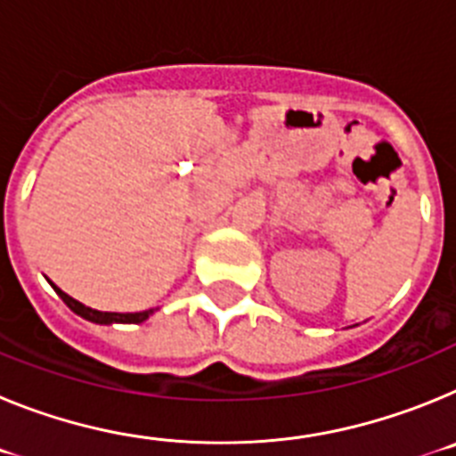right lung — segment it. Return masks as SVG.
Returning <instances> with one entry per match:
<instances>
[{
  "label": "right lung",
  "mask_w": 456,
  "mask_h": 456,
  "mask_svg": "<svg viewBox=\"0 0 456 456\" xmlns=\"http://www.w3.org/2000/svg\"><path fill=\"white\" fill-rule=\"evenodd\" d=\"M56 294L61 297L63 304L68 305V308L72 310V313H77L79 317H84V320L88 322H95V324H111V322H120V324H139V322L148 320V315H151L152 310H143V313H102V310H93L88 308V305L79 304V301H75L72 297H68L63 289H59L54 285Z\"/></svg>",
  "instance_id": "obj_1"
}]
</instances>
